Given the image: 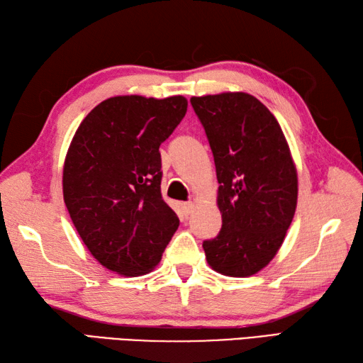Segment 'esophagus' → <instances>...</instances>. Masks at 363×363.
I'll return each mask as SVG.
<instances>
[{
	"label": "esophagus",
	"mask_w": 363,
	"mask_h": 363,
	"mask_svg": "<svg viewBox=\"0 0 363 363\" xmlns=\"http://www.w3.org/2000/svg\"><path fill=\"white\" fill-rule=\"evenodd\" d=\"M191 211H194V204H191V203H184V204H182V212H184V215H190Z\"/></svg>",
	"instance_id": "1"
}]
</instances>
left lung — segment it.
<instances>
[{"label":"left lung","instance_id":"1","mask_svg":"<svg viewBox=\"0 0 363 363\" xmlns=\"http://www.w3.org/2000/svg\"><path fill=\"white\" fill-rule=\"evenodd\" d=\"M206 130L218 179L221 230L203 242L207 264L233 277L269 264L287 234L298 174L274 115L257 98L234 91L190 99Z\"/></svg>","mask_w":363,"mask_h":363}]
</instances>
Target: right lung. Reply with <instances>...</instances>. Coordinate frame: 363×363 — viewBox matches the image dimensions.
Wrapping results in <instances>:
<instances>
[{
	"label": "right lung",
	"mask_w": 363,
	"mask_h": 363,
	"mask_svg": "<svg viewBox=\"0 0 363 363\" xmlns=\"http://www.w3.org/2000/svg\"><path fill=\"white\" fill-rule=\"evenodd\" d=\"M187 112V99L113 96L82 120L64 164V201L99 264L123 276L156 267L179 226L160 194L159 146Z\"/></svg>",
	"instance_id": "right-lung-1"
}]
</instances>
